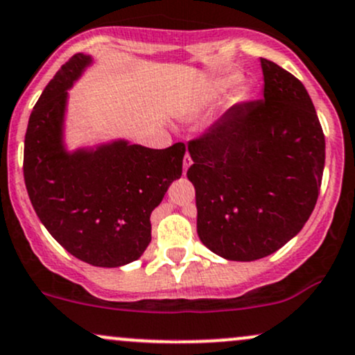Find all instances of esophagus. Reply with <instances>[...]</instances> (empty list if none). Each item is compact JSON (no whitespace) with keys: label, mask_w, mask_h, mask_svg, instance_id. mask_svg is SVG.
<instances>
[{"label":"esophagus","mask_w":355,"mask_h":355,"mask_svg":"<svg viewBox=\"0 0 355 355\" xmlns=\"http://www.w3.org/2000/svg\"><path fill=\"white\" fill-rule=\"evenodd\" d=\"M190 165H192V158H190V155L187 153L185 158H184V175L187 173V170H189Z\"/></svg>","instance_id":"1"}]
</instances>
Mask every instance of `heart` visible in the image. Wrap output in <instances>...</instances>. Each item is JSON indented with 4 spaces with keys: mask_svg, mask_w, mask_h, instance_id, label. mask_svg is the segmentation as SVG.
Masks as SVG:
<instances>
[{
    "mask_svg": "<svg viewBox=\"0 0 355 355\" xmlns=\"http://www.w3.org/2000/svg\"><path fill=\"white\" fill-rule=\"evenodd\" d=\"M241 80H243V77H241V73H237V72L225 73V76L219 77L216 83L210 85L209 91L205 92L202 103L204 104L210 103V101H216V99H219V97L225 96L229 91H232V89L237 87ZM243 97H244L243 92H239V94H237V99H243Z\"/></svg>",
    "mask_w": 355,
    "mask_h": 355,
    "instance_id": "obj_1",
    "label": "heart"
}]
</instances>
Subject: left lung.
<instances>
[{"mask_svg":"<svg viewBox=\"0 0 355 355\" xmlns=\"http://www.w3.org/2000/svg\"><path fill=\"white\" fill-rule=\"evenodd\" d=\"M259 101L237 104L189 143L197 234L229 261L270 256L302 231L317 204L325 136L309 92L261 58Z\"/></svg>","mask_w":355,"mask_h":355,"instance_id":"1","label":"left lung"}]
</instances>
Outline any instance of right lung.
I'll use <instances>...</instances> for the list:
<instances>
[{
    "label": "right lung",
    "instance_id": "obj_1",
    "mask_svg": "<svg viewBox=\"0 0 355 355\" xmlns=\"http://www.w3.org/2000/svg\"><path fill=\"white\" fill-rule=\"evenodd\" d=\"M91 64V55L76 53L44 89L26 128L23 177L38 219L65 251L118 268L150 244V216L182 177L185 145L153 150L116 139L67 151V91Z\"/></svg>",
    "mask_w": 355,
    "mask_h": 355
}]
</instances>
